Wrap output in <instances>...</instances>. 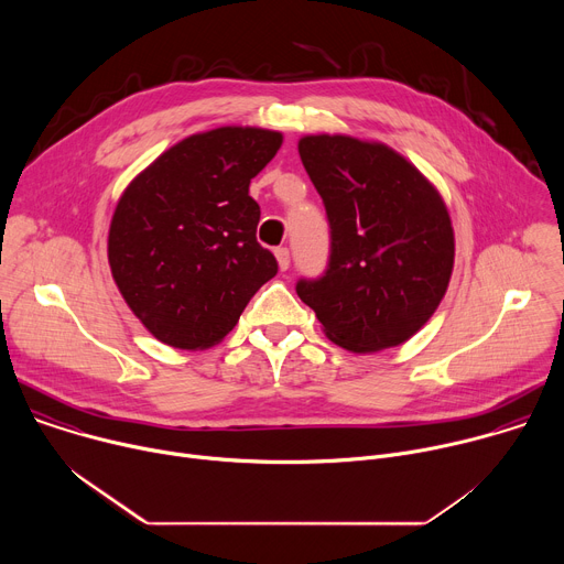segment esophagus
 <instances>
[{"mask_svg":"<svg viewBox=\"0 0 564 564\" xmlns=\"http://www.w3.org/2000/svg\"><path fill=\"white\" fill-rule=\"evenodd\" d=\"M274 257H276V261H279V270L285 272V270L290 268V252H288V248H276V250H274Z\"/></svg>","mask_w":564,"mask_h":564,"instance_id":"34e87169","label":"esophagus"}]
</instances>
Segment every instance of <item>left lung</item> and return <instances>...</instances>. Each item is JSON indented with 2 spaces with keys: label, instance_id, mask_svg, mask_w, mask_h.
I'll return each mask as SVG.
<instances>
[{
  "label": "left lung",
  "instance_id": "left-lung-1",
  "mask_svg": "<svg viewBox=\"0 0 564 564\" xmlns=\"http://www.w3.org/2000/svg\"><path fill=\"white\" fill-rule=\"evenodd\" d=\"M330 220V263L296 294L326 337L350 352L401 346L442 303L455 234L437 187L383 142L344 133L299 140Z\"/></svg>",
  "mask_w": 564,
  "mask_h": 564
}]
</instances>
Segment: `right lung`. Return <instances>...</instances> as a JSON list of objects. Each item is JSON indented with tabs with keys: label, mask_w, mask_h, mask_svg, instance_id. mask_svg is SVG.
Returning a JSON list of instances; mask_svg holds the SVG:
<instances>
[{
	"label": "right lung",
	"mask_w": 564,
	"mask_h": 564,
	"mask_svg": "<svg viewBox=\"0 0 564 564\" xmlns=\"http://www.w3.org/2000/svg\"><path fill=\"white\" fill-rule=\"evenodd\" d=\"M283 144L261 127H218L160 153L122 192L107 254L113 281L158 339L205 350L238 324L279 265L257 240L252 178Z\"/></svg>",
	"instance_id": "1"
}]
</instances>
